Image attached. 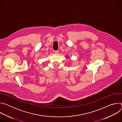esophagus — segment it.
Wrapping results in <instances>:
<instances>
[{"label":"esophagus","mask_w":122,"mask_h":122,"mask_svg":"<svg viewBox=\"0 0 122 122\" xmlns=\"http://www.w3.org/2000/svg\"><path fill=\"white\" fill-rule=\"evenodd\" d=\"M55 53L56 54H59V51L58 50L57 51H55Z\"/></svg>","instance_id":"1"}]
</instances>
